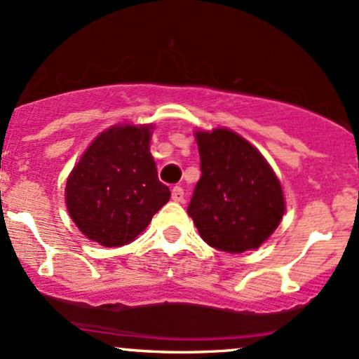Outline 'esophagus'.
Instances as JSON below:
<instances>
[{"mask_svg": "<svg viewBox=\"0 0 359 359\" xmlns=\"http://www.w3.org/2000/svg\"><path fill=\"white\" fill-rule=\"evenodd\" d=\"M171 198L175 200V201H183V198H184L183 188H181V187H175V188H172Z\"/></svg>", "mask_w": 359, "mask_h": 359, "instance_id": "1", "label": "esophagus"}]
</instances>
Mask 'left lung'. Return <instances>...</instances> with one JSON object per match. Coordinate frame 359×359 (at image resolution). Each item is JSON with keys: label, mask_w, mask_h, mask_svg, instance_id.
Segmentation results:
<instances>
[{"label": "left lung", "mask_w": 359, "mask_h": 359, "mask_svg": "<svg viewBox=\"0 0 359 359\" xmlns=\"http://www.w3.org/2000/svg\"><path fill=\"white\" fill-rule=\"evenodd\" d=\"M201 176L188 215L201 239L224 252L259 248L285 213L276 175L259 151L229 128L196 132Z\"/></svg>", "instance_id": "left-lung-1"}]
</instances>
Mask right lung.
Here are the masks:
<instances>
[{
	"mask_svg": "<svg viewBox=\"0 0 359 359\" xmlns=\"http://www.w3.org/2000/svg\"><path fill=\"white\" fill-rule=\"evenodd\" d=\"M151 128L120 123L102 132L67 178L72 222L104 248L132 243L171 198L149 152Z\"/></svg>",
	"mask_w": 359,
	"mask_h": 359,
	"instance_id": "obj_1",
	"label": "right lung"
}]
</instances>
